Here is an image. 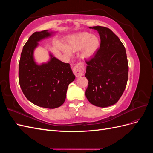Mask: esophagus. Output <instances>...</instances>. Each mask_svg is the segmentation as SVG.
<instances>
[{
  "label": "esophagus",
  "mask_w": 153,
  "mask_h": 153,
  "mask_svg": "<svg viewBox=\"0 0 153 153\" xmlns=\"http://www.w3.org/2000/svg\"><path fill=\"white\" fill-rule=\"evenodd\" d=\"M85 65L84 63L80 61L76 64V66L73 68V73L76 77H79L84 75Z\"/></svg>",
  "instance_id": "esophagus-1"
}]
</instances>
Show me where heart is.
Returning a JSON list of instances; mask_svg holds the SVG:
<instances>
[{"instance_id":"heart-1","label":"heart","mask_w":153,"mask_h":153,"mask_svg":"<svg viewBox=\"0 0 153 153\" xmlns=\"http://www.w3.org/2000/svg\"><path fill=\"white\" fill-rule=\"evenodd\" d=\"M100 46V39L98 36L89 32H81L74 36L68 41L67 47L61 46V48L68 55L72 52H77L84 48L82 55L84 57H91L97 52Z\"/></svg>"}]
</instances>
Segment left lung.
<instances>
[{
  "instance_id": "obj_1",
  "label": "left lung",
  "mask_w": 153,
  "mask_h": 153,
  "mask_svg": "<svg viewBox=\"0 0 153 153\" xmlns=\"http://www.w3.org/2000/svg\"><path fill=\"white\" fill-rule=\"evenodd\" d=\"M99 32L100 47L93 57L86 61L85 96L99 107L116 103L126 88L128 62L126 50L118 37L105 27H91Z\"/></svg>"
}]
</instances>
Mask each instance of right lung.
Masks as SVG:
<instances>
[{"mask_svg":"<svg viewBox=\"0 0 153 153\" xmlns=\"http://www.w3.org/2000/svg\"><path fill=\"white\" fill-rule=\"evenodd\" d=\"M51 35L47 30L35 32L23 48L18 78L23 93L34 105L47 108L61 106L66 99L69 84L75 78L70 65L53 57L47 64L34 62L33 52L38 41Z\"/></svg>","mask_w":153,"mask_h":153,"instance_id":"add662e5","label":"right lung"}]
</instances>
